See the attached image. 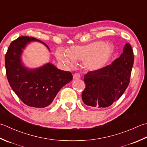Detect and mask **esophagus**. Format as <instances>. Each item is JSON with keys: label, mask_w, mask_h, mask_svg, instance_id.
I'll return each instance as SVG.
<instances>
[{"label": "esophagus", "mask_w": 147, "mask_h": 147, "mask_svg": "<svg viewBox=\"0 0 147 147\" xmlns=\"http://www.w3.org/2000/svg\"><path fill=\"white\" fill-rule=\"evenodd\" d=\"M80 78V75L79 73H75L73 75V79L74 80H77V79H79Z\"/></svg>", "instance_id": "esophagus-1"}]
</instances>
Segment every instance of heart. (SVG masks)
I'll list each match as a JSON object with an SVG mask.
<instances>
[{
	"label": "heart",
	"instance_id": "heart-1",
	"mask_svg": "<svg viewBox=\"0 0 147 147\" xmlns=\"http://www.w3.org/2000/svg\"><path fill=\"white\" fill-rule=\"evenodd\" d=\"M114 52L113 46L105 41H95L85 45H74L64 51H56L57 60L65 65L71 66L74 60H83L85 69L91 71L101 69L107 65Z\"/></svg>",
	"mask_w": 147,
	"mask_h": 147
}]
</instances>
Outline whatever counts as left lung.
Masks as SVG:
<instances>
[{
  "label": "left lung",
  "mask_w": 147,
  "mask_h": 147,
  "mask_svg": "<svg viewBox=\"0 0 147 147\" xmlns=\"http://www.w3.org/2000/svg\"><path fill=\"white\" fill-rule=\"evenodd\" d=\"M133 63V49L126 43L123 53L111 64L85 74L86 87L82 94L83 102L94 108L111 106L127 88Z\"/></svg>",
  "instance_id": "obj_1"
}]
</instances>
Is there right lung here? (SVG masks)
<instances>
[{"label": "right lung", "mask_w": 147, "mask_h": 147, "mask_svg": "<svg viewBox=\"0 0 147 147\" xmlns=\"http://www.w3.org/2000/svg\"><path fill=\"white\" fill-rule=\"evenodd\" d=\"M32 41H38L34 37L22 36L14 40L5 56L6 76L11 87L26 105L34 108H45L50 105L57 93L73 80L71 72L60 70L48 63L36 69H28L23 65V50Z\"/></svg>", "instance_id": "1"}]
</instances>
